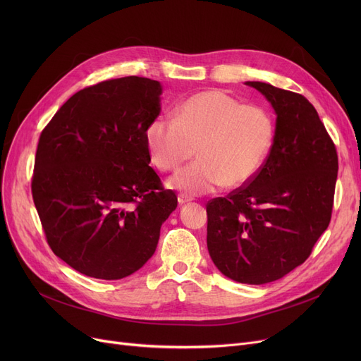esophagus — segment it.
Returning a JSON list of instances; mask_svg holds the SVG:
<instances>
[{
    "mask_svg": "<svg viewBox=\"0 0 361 361\" xmlns=\"http://www.w3.org/2000/svg\"><path fill=\"white\" fill-rule=\"evenodd\" d=\"M178 203L180 204H184V203H187V202H190L192 200V197L190 196H187V195H178Z\"/></svg>",
    "mask_w": 361,
    "mask_h": 361,
    "instance_id": "34e87169",
    "label": "esophagus"
}]
</instances>
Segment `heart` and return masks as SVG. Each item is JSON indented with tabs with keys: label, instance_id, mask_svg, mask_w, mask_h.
<instances>
[{
	"label": "heart",
	"instance_id": "b5f03b06",
	"mask_svg": "<svg viewBox=\"0 0 361 361\" xmlns=\"http://www.w3.org/2000/svg\"><path fill=\"white\" fill-rule=\"evenodd\" d=\"M275 139L272 114L259 105H244L222 90H204L187 98L176 118L150 121L145 140L161 171H176L169 185L188 195H204L228 184L249 183L263 166Z\"/></svg>",
	"mask_w": 361,
	"mask_h": 361
}]
</instances>
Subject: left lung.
Masks as SVG:
<instances>
[{
	"instance_id": "8db88e82",
	"label": "left lung",
	"mask_w": 361,
	"mask_h": 361,
	"mask_svg": "<svg viewBox=\"0 0 361 361\" xmlns=\"http://www.w3.org/2000/svg\"><path fill=\"white\" fill-rule=\"evenodd\" d=\"M276 112L275 139L259 173L228 196L207 202V250L241 283L276 281L305 263L332 216L336 147L300 93L247 82Z\"/></svg>"
}]
</instances>
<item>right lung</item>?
Segmentation results:
<instances>
[{"label":"right lung","instance_id":"right-lung-1","mask_svg":"<svg viewBox=\"0 0 361 361\" xmlns=\"http://www.w3.org/2000/svg\"><path fill=\"white\" fill-rule=\"evenodd\" d=\"M161 93L137 75L87 86L41 133L33 202L54 255L83 275L111 281L140 269L177 207L145 140Z\"/></svg>","mask_w":361,"mask_h":361}]
</instances>
